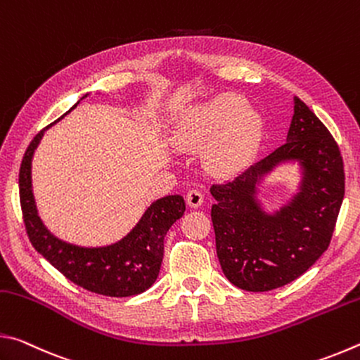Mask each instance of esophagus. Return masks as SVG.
Here are the masks:
<instances>
[{"label":"esophagus","mask_w":360,"mask_h":360,"mask_svg":"<svg viewBox=\"0 0 360 360\" xmlns=\"http://www.w3.org/2000/svg\"><path fill=\"white\" fill-rule=\"evenodd\" d=\"M186 198H187V205L191 206V208H198V206H202V203H203V193L197 191V188L188 191Z\"/></svg>","instance_id":"1"}]
</instances>
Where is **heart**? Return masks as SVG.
<instances>
[{
	"label": "heart",
	"mask_w": 360,
	"mask_h": 360,
	"mask_svg": "<svg viewBox=\"0 0 360 360\" xmlns=\"http://www.w3.org/2000/svg\"><path fill=\"white\" fill-rule=\"evenodd\" d=\"M264 122L246 109V101L236 95H221L188 111L178 124L174 143L179 149L195 150L214 141L210 163L219 173H230L251 158L257 150Z\"/></svg>",
	"instance_id": "b5f03b06"
}]
</instances>
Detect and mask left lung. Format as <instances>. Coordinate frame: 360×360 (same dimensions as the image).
Segmentation results:
<instances>
[{
    "label": "left lung",
    "instance_id": "1",
    "mask_svg": "<svg viewBox=\"0 0 360 360\" xmlns=\"http://www.w3.org/2000/svg\"><path fill=\"white\" fill-rule=\"evenodd\" d=\"M297 161V194L275 213L261 208L258 186L283 162ZM211 208L224 275L243 290L289 284L327 251L345 197V169L330 131L300 98L285 143L236 178L214 184Z\"/></svg>",
    "mask_w": 360,
    "mask_h": 360
}]
</instances>
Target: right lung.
Listing matches in <instances>:
<instances>
[{
    "mask_svg": "<svg viewBox=\"0 0 360 360\" xmlns=\"http://www.w3.org/2000/svg\"><path fill=\"white\" fill-rule=\"evenodd\" d=\"M49 127L30 143L19 173L23 222L33 248L71 283L95 294L130 297L148 290L160 271L167 231L186 211L184 198L181 195H167L155 200L135 227L112 245L84 248L57 238L41 221L32 186L33 155Z\"/></svg>",
    "mask_w": 360,
    "mask_h": 360,
    "instance_id": "add662e5",
    "label": "right lung"
}]
</instances>
